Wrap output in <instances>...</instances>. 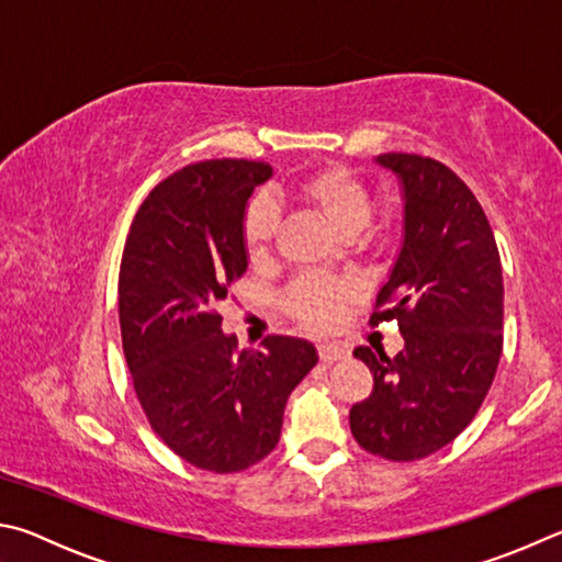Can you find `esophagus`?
Instances as JSON below:
<instances>
[{
  "instance_id": "obj_1",
  "label": "esophagus",
  "mask_w": 562,
  "mask_h": 562,
  "mask_svg": "<svg viewBox=\"0 0 562 562\" xmlns=\"http://www.w3.org/2000/svg\"><path fill=\"white\" fill-rule=\"evenodd\" d=\"M318 358L323 362H338L348 358V348L340 346V342H321L318 346Z\"/></svg>"
}]
</instances>
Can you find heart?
<instances>
[{"label": "heart", "instance_id": "heart-1", "mask_svg": "<svg viewBox=\"0 0 562 562\" xmlns=\"http://www.w3.org/2000/svg\"><path fill=\"white\" fill-rule=\"evenodd\" d=\"M293 194L303 204L316 210L326 220L333 232L340 239H358L372 241L378 236L375 229H370L372 214V196L368 184L352 175L346 167H321V170L303 177L293 187ZM279 216H276L273 204L266 196L246 206L241 236L246 254L251 261H261L271 249ZM348 291L346 286L323 279H301L293 283L286 293V308L291 316H296L303 326L311 328H328L340 316L342 303H346Z\"/></svg>", "mask_w": 562, "mask_h": 562}]
</instances>
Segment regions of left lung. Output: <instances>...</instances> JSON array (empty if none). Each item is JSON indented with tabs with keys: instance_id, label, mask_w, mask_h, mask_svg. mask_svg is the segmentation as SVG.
Listing matches in <instances>:
<instances>
[{
	"instance_id": "8db88e82",
	"label": "left lung",
	"mask_w": 562,
	"mask_h": 562,
	"mask_svg": "<svg viewBox=\"0 0 562 562\" xmlns=\"http://www.w3.org/2000/svg\"><path fill=\"white\" fill-rule=\"evenodd\" d=\"M378 165L402 187V249L378 293L372 326L395 318V358L360 346L372 395L350 409L370 454L415 461L454 441L484 402L504 348V273L474 192L431 157L387 153Z\"/></svg>"
}]
</instances>
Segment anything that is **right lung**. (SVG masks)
Returning a JSON list of instances; mask_svg holds the SVG:
<instances>
[{"label":"right lung","mask_w":562,"mask_h":562,"mask_svg":"<svg viewBox=\"0 0 562 562\" xmlns=\"http://www.w3.org/2000/svg\"><path fill=\"white\" fill-rule=\"evenodd\" d=\"M271 175L251 160L177 170L137 210L117 276L123 352L145 417L177 457L214 474L271 454L289 395L318 362L291 336L236 350L216 313L249 266L246 204Z\"/></svg>","instance_id":"obj_1"}]
</instances>
